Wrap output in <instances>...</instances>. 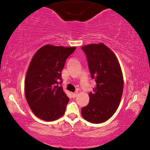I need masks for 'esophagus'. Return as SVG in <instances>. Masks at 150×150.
Listing matches in <instances>:
<instances>
[{
	"instance_id": "34e87169",
	"label": "esophagus",
	"mask_w": 150,
	"mask_h": 150,
	"mask_svg": "<svg viewBox=\"0 0 150 150\" xmlns=\"http://www.w3.org/2000/svg\"><path fill=\"white\" fill-rule=\"evenodd\" d=\"M77 95H78V92H77V91H76V92L72 93V97L73 98H75L76 96H77Z\"/></svg>"
}]
</instances>
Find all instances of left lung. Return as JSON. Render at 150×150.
Instances as JSON below:
<instances>
[{
  "label": "left lung",
  "instance_id": "left-lung-1",
  "mask_svg": "<svg viewBox=\"0 0 150 150\" xmlns=\"http://www.w3.org/2000/svg\"><path fill=\"white\" fill-rule=\"evenodd\" d=\"M87 56L91 78L96 87L89 95V103L81 108L84 119L93 124L103 123L117 110L123 93L124 81L120 65L115 54L100 43L81 47Z\"/></svg>",
  "mask_w": 150,
  "mask_h": 150
}]
</instances>
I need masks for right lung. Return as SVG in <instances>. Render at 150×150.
Returning <instances> with one entry per match:
<instances>
[{
    "instance_id": "right-lung-1",
    "label": "right lung",
    "mask_w": 150,
    "mask_h": 150,
    "mask_svg": "<svg viewBox=\"0 0 150 150\" xmlns=\"http://www.w3.org/2000/svg\"><path fill=\"white\" fill-rule=\"evenodd\" d=\"M75 50L45 45L32 57L25 79V95L33 112L42 120H55L65 113L69 98L59 86L61 76L66 59Z\"/></svg>"
}]
</instances>
